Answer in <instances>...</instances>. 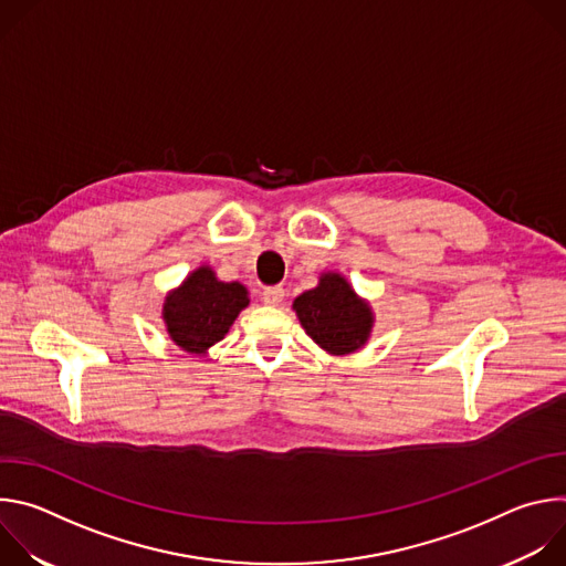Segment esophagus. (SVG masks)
Wrapping results in <instances>:
<instances>
[{
	"mask_svg": "<svg viewBox=\"0 0 566 566\" xmlns=\"http://www.w3.org/2000/svg\"><path fill=\"white\" fill-rule=\"evenodd\" d=\"M282 297H284V289H282V286H269V289H264V293H262V300H264L269 306H277V304L282 302Z\"/></svg>",
	"mask_w": 566,
	"mask_h": 566,
	"instance_id": "esophagus-1",
	"label": "esophagus"
}]
</instances>
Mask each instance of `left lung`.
<instances>
[{
    "label": "left lung",
    "instance_id": "8db88e82",
    "mask_svg": "<svg viewBox=\"0 0 566 566\" xmlns=\"http://www.w3.org/2000/svg\"><path fill=\"white\" fill-rule=\"evenodd\" d=\"M293 311L306 336L332 356L363 349L374 332V308L349 280L336 271L319 273L317 284L293 300Z\"/></svg>",
    "mask_w": 566,
    "mask_h": 566
}]
</instances>
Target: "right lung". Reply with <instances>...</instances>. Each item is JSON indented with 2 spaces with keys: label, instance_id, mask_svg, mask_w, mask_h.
Returning <instances> with one entry per match:
<instances>
[{
  "label": "right lung",
  "instance_id": "1",
  "mask_svg": "<svg viewBox=\"0 0 566 566\" xmlns=\"http://www.w3.org/2000/svg\"><path fill=\"white\" fill-rule=\"evenodd\" d=\"M251 304L249 289L239 282H221L212 266L201 264L172 291L160 308L170 340L192 354L206 356L223 340L237 315Z\"/></svg>",
  "mask_w": 566,
  "mask_h": 566
}]
</instances>
